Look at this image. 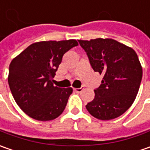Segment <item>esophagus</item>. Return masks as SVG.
Returning a JSON list of instances; mask_svg holds the SVG:
<instances>
[{
  "instance_id": "1",
  "label": "esophagus",
  "mask_w": 150,
  "mask_h": 150,
  "mask_svg": "<svg viewBox=\"0 0 150 150\" xmlns=\"http://www.w3.org/2000/svg\"><path fill=\"white\" fill-rule=\"evenodd\" d=\"M74 92L75 93H81L83 90V87H81V88H74Z\"/></svg>"
}]
</instances>
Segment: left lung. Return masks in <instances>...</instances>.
I'll list each match as a JSON object with an SVG mask.
<instances>
[{"label":"left lung","instance_id":"8db88e82","mask_svg":"<svg viewBox=\"0 0 150 150\" xmlns=\"http://www.w3.org/2000/svg\"><path fill=\"white\" fill-rule=\"evenodd\" d=\"M88 55L94 72L103 75L101 85L94 90L95 97L86 105L98 119L118 118L133 104L143 76L139 57L131 47L113 39L78 40Z\"/></svg>","mask_w":150,"mask_h":150}]
</instances>
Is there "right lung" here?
<instances>
[{
    "label": "right lung",
    "instance_id": "1",
    "mask_svg": "<svg viewBox=\"0 0 150 150\" xmlns=\"http://www.w3.org/2000/svg\"><path fill=\"white\" fill-rule=\"evenodd\" d=\"M76 40L39 42L11 61L8 83L16 103L29 117L39 121L57 118L66 108L72 88L52 82L62 56L78 46Z\"/></svg>",
    "mask_w": 150,
    "mask_h": 150
}]
</instances>
